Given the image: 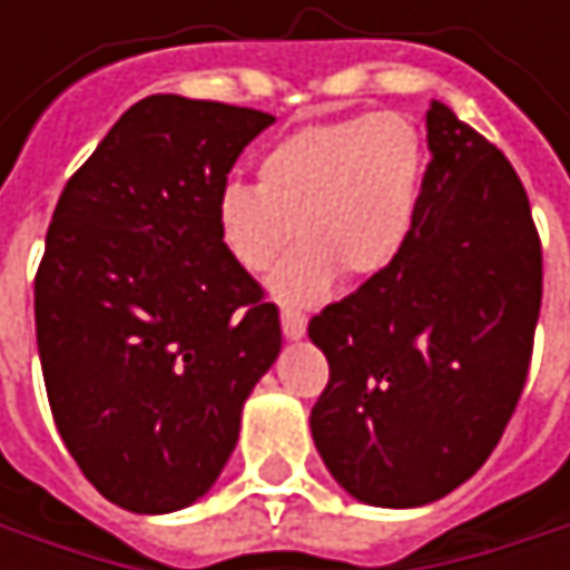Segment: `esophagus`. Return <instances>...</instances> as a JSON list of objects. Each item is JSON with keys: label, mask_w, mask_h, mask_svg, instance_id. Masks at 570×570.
<instances>
[{"label": "esophagus", "mask_w": 570, "mask_h": 570, "mask_svg": "<svg viewBox=\"0 0 570 570\" xmlns=\"http://www.w3.org/2000/svg\"><path fill=\"white\" fill-rule=\"evenodd\" d=\"M281 323H284L286 340H303V333H306V320H303L299 313H289V309H284Z\"/></svg>", "instance_id": "1"}]
</instances>
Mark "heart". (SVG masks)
Listing matches in <instances>:
<instances>
[{
    "instance_id": "heart-1",
    "label": "heart",
    "mask_w": 570,
    "mask_h": 570,
    "mask_svg": "<svg viewBox=\"0 0 570 570\" xmlns=\"http://www.w3.org/2000/svg\"><path fill=\"white\" fill-rule=\"evenodd\" d=\"M422 171V135L399 111L299 128L261 158L257 187H220L217 240L237 267L261 274L296 227L299 247L267 289L284 306H316L340 277L360 284L396 261L415 224Z\"/></svg>"
}]
</instances>
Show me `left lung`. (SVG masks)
<instances>
[{"mask_svg":"<svg viewBox=\"0 0 570 570\" xmlns=\"http://www.w3.org/2000/svg\"><path fill=\"white\" fill-rule=\"evenodd\" d=\"M399 257L309 320L330 386L316 452L363 505L419 509L472 479L512 419L541 309V244L509 158L442 101Z\"/></svg>","mask_w":570,"mask_h":570,"instance_id":"left-lung-1","label":"left lung"}]
</instances>
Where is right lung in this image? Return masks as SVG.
I'll return each instance as SVG.
<instances>
[{
	"mask_svg": "<svg viewBox=\"0 0 570 570\" xmlns=\"http://www.w3.org/2000/svg\"><path fill=\"white\" fill-rule=\"evenodd\" d=\"M274 118L148 95L58 197L36 336L58 432L115 505L168 514L224 472L244 402L281 356V313L237 267L214 200Z\"/></svg>",
	"mask_w": 570,
	"mask_h": 570,
	"instance_id": "right-lung-1",
	"label": "right lung"
}]
</instances>
